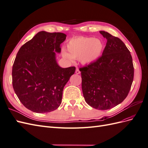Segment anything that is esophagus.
<instances>
[{"label":"esophagus","instance_id":"obj_1","mask_svg":"<svg viewBox=\"0 0 148 148\" xmlns=\"http://www.w3.org/2000/svg\"><path fill=\"white\" fill-rule=\"evenodd\" d=\"M75 72H76V73H77V74H79L80 73V71H79V70L78 69H76Z\"/></svg>","mask_w":148,"mask_h":148}]
</instances>
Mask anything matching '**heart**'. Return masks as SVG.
I'll return each mask as SVG.
<instances>
[{"instance_id":"1","label":"heart","mask_w":148,"mask_h":148,"mask_svg":"<svg viewBox=\"0 0 148 148\" xmlns=\"http://www.w3.org/2000/svg\"><path fill=\"white\" fill-rule=\"evenodd\" d=\"M66 49L62 52V57L70 62L79 59L80 63L89 65L96 62L102 54L104 44L99 38L79 36L71 39L66 44Z\"/></svg>"}]
</instances>
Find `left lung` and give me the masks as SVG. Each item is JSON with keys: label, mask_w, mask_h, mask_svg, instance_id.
Segmentation results:
<instances>
[{"label": "left lung", "mask_w": 148, "mask_h": 148, "mask_svg": "<svg viewBox=\"0 0 148 148\" xmlns=\"http://www.w3.org/2000/svg\"><path fill=\"white\" fill-rule=\"evenodd\" d=\"M99 33L107 39L102 57L79 70L85 101L95 109L107 110L127 97L134 68L130 52L122 40L105 31Z\"/></svg>", "instance_id": "1"}]
</instances>
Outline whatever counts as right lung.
I'll return each instance as SVG.
<instances>
[{"label":"right lung","mask_w":148,"mask_h":148,"mask_svg":"<svg viewBox=\"0 0 148 148\" xmlns=\"http://www.w3.org/2000/svg\"><path fill=\"white\" fill-rule=\"evenodd\" d=\"M66 36L40 31L17 53L12 68L13 88L23 105L34 112L57 109L64 88L75 73V66L62 68L57 62L56 53L61 52Z\"/></svg>","instance_id":"1"}]
</instances>
